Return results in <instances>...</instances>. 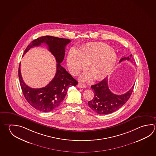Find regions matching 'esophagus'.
Masks as SVG:
<instances>
[{"label":"esophagus","mask_w":156,"mask_h":156,"mask_svg":"<svg viewBox=\"0 0 156 156\" xmlns=\"http://www.w3.org/2000/svg\"><path fill=\"white\" fill-rule=\"evenodd\" d=\"M77 86H78L79 87L81 88H85L86 87V85H85V84H83V83H80V82L78 84Z\"/></svg>","instance_id":"1"}]
</instances>
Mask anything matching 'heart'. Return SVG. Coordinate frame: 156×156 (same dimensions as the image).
<instances>
[{
    "instance_id": "obj_1",
    "label": "heart",
    "mask_w": 156,
    "mask_h": 156,
    "mask_svg": "<svg viewBox=\"0 0 156 156\" xmlns=\"http://www.w3.org/2000/svg\"><path fill=\"white\" fill-rule=\"evenodd\" d=\"M117 56L113 49L102 43H90L79 51L71 48L68 53L67 64L71 74L76 75L88 64L90 72L83 73L81 79L88 81L92 75L96 80L107 76L116 64Z\"/></svg>"
}]
</instances>
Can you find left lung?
I'll return each mask as SVG.
<instances>
[{"mask_svg":"<svg viewBox=\"0 0 156 156\" xmlns=\"http://www.w3.org/2000/svg\"><path fill=\"white\" fill-rule=\"evenodd\" d=\"M130 60L133 62V55L130 57L122 58L119 62L124 60ZM133 85L129 91L126 93L118 95L114 94L109 89L107 77L101 82L92 85L91 88L94 91V97L88 102V106L92 110L99 114H108L115 112L121 108L130 97L133 91Z\"/></svg>","mask_w":156,"mask_h":156,"instance_id":"obj_1","label":"left lung"}]
</instances>
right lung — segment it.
Segmentation results:
<instances>
[{
	"label": "right lung",
	"instance_id": "1",
	"mask_svg": "<svg viewBox=\"0 0 156 156\" xmlns=\"http://www.w3.org/2000/svg\"><path fill=\"white\" fill-rule=\"evenodd\" d=\"M70 42L69 39L45 36L34 40L26 48L24 54L31 48L45 43L57 62V71L53 79L45 87L40 88H31L26 85L21 76L20 64L19 65V77L23 94L28 103L38 111L48 112L57 108L65 98L68 88L75 86L78 83L60 65L64 58L65 46Z\"/></svg>",
	"mask_w": 156,
	"mask_h": 156
}]
</instances>
